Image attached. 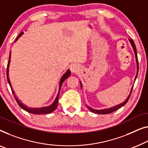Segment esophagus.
I'll return each mask as SVG.
<instances>
[{
  "label": "esophagus",
  "instance_id": "34e87169",
  "mask_svg": "<svg viewBox=\"0 0 148 148\" xmlns=\"http://www.w3.org/2000/svg\"><path fill=\"white\" fill-rule=\"evenodd\" d=\"M70 69H71V71L72 73H77L79 71L78 70L79 68L76 65H72L71 66Z\"/></svg>",
  "mask_w": 148,
  "mask_h": 148
}]
</instances>
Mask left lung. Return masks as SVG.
I'll list each match as a JSON object with an SVG mask.
<instances>
[{
	"label": "left lung",
	"instance_id": "8db88e82",
	"mask_svg": "<svg viewBox=\"0 0 148 148\" xmlns=\"http://www.w3.org/2000/svg\"><path fill=\"white\" fill-rule=\"evenodd\" d=\"M129 40H130V43H131V45H132L133 49H134L135 55H136V63H137V74H136V77H135V79H134V82H135V81H136V79L137 78V76H138V75L139 65H138V55H137V51H136V45H135L134 40H132V39H129ZM80 84H81V88H82V84H81V82H80ZM133 87H134V86H133ZM133 87H132V89H131V91H130V93L129 94V95H128V97H127V99L125 100V101H123V103H120V104L117 105V106H115L114 107H113V108H108V109H103V110H94V109H92V108H91L89 106H87V108H88L89 110L91 111H92V112H93V113H97V114H108V113H112V112H113V111H116L117 110H119V108H121V107H123L124 106V105H125L126 103H127V102L128 101V100H129L130 97V95H131V94H132Z\"/></svg>",
	"mask_w": 148,
	"mask_h": 148
}]
</instances>
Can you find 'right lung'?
<instances>
[{"instance_id": "obj_1", "label": "right lung", "mask_w": 148, "mask_h": 148, "mask_svg": "<svg viewBox=\"0 0 148 148\" xmlns=\"http://www.w3.org/2000/svg\"><path fill=\"white\" fill-rule=\"evenodd\" d=\"M23 34V32H21V33L19 34L18 37H17V38H16V40H17L18 39V38L21 37V35H22ZM15 40V41H16ZM10 55H11V53H10V57H9V61H8V63L7 64V70H6V77H7V81H8V84H9L10 88H11L12 90V94H13L14 98H15V99L17 103L18 104V106L21 107V108L23 109V110H24L25 111H27V112L29 113H33V114H47V113H52L53 111H55L56 110L57 106H58V103H59V92H60V89H61V87L62 86V84H63V83L65 81V79H67L71 75V71L70 70H67V71L65 74L63 75V76H62V77L61 78V80H60V82H59V92H58V94H57V97L55 98V99L54 101V102L51 105V106H49L48 107H43V108H28L27 106H25L23 103L20 100L18 99V98L16 97V95L15 93H14V92L13 91V89L12 88V86H11V84H10V79L9 77H8V67H9V65H10Z\"/></svg>"}]
</instances>
